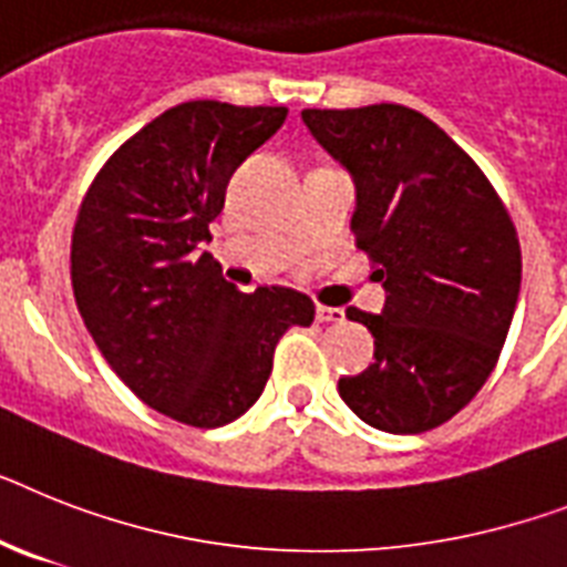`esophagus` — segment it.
Segmentation results:
<instances>
[{"instance_id": "esophagus-1", "label": "esophagus", "mask_w": 567, "mask_h": 567, "mask_svg": "<svg viewBox=\"0 0 567 567\" xmlns=\"http://www.w3.org/2000/svg\"><path fill=\"white\" fill-rule=\"evenodd\" d=\"M316 318L321 324H341L344 321V310L341 307H316Z\"/></svg>"}]
</instances>
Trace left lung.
Segmentation results:
<instances>
[{
    "label": "left lung",
    "instance_id": "8db88e82",
    "mask_svg": "<svg viewBox=\"0 0 567 567\" xmlns=\"http://www.w3.org/2000/svg\"><path fill=\"white\" fill-rule=\"evenodd\" d=\"M301 118L357 185L350 231L385 289L379 316L348 310L371 330L373 362L339 379L341 400L379 432H429L498 362L522 289L513 219L481 167L409 106Z\"/></svg>",
    "mask_w": 567,
    "mask_h": 567
}]
</instances>
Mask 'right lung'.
<instances>
[{
    "instance_id": "right-lung-1",
    "label": "right lung",
    "mask_w": 567,
    "mask_h": 567,
    "mask_svg": "<svg viewBox=\"0 0 567 567\" xmlns=\"http://www.w3.org/2000/svg\"><path fill=\"white\" fill-rule=\"evenodd\" d=\"M287 112L219 101L162 112L112 153L74 223V301L97 350L150 409L196 429L243 417L280 336L316 318L298 289H234L203 251L231 173Z\"/></svg>"
}]
</instances>
